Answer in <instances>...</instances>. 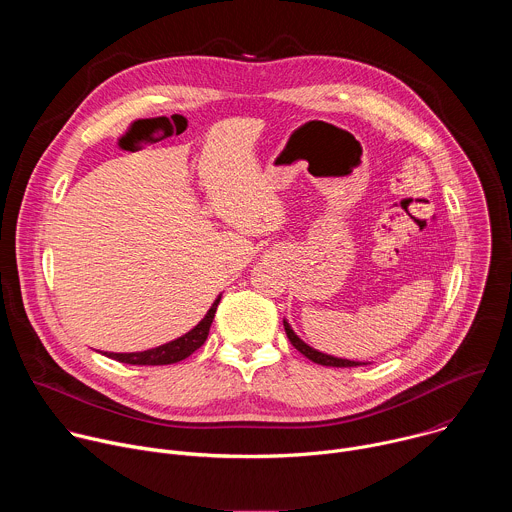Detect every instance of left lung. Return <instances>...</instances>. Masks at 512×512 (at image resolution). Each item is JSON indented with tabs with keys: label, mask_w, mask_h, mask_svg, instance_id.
I'll list each match as a JSON object with an SVG mask.
<instances>
[{
	"label": "left lung",
	"mask_w": 512,
	"mask_h": 512,
	"mask_svg": "<svg viewBox=\"0 0 512 512\" xmlns=\"http://www.w3.org/2000/svg\"><path fill=\"white\" fill-rule=\"evenodd\" d=\"M283 328H285V334H287L289 342L294 344L306 358H310V360L316 362V364H322V367H362V364H367V362H358V360L338 358V356H332V354H326V352H320V350L312 348V346L306 344L294 330H291V326H289L287 320H283Z\"/></svg>",
	"instance_id": "obj_1"
}]
</instances>
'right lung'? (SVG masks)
Wrapping results in <instances>:
<instances>
[{
  "label": "right lung",
  "instance_id": "add662e5",
  "mask_svg": "<svg viewBox=\"0 0 512 512\" xmlns=\"http://www.w3.org/2000/svg\"><path fill=\"white\" fill-rule=\"evenodd\" d=\"M218 302H221V296H218L212 302V306L208 308L204 318L190 332L182 334L180 338H176L172 342H166V344L150 348V350H141V352H103V354L113 358V360L125 362V364H141V367H145V364H148V367H158V364L180 362L204 344V340L208 336V330H210V324L214 320Z\"/></svg>",
  "mask_w": 512,
  "mask_h": 512
}]
</instances>
